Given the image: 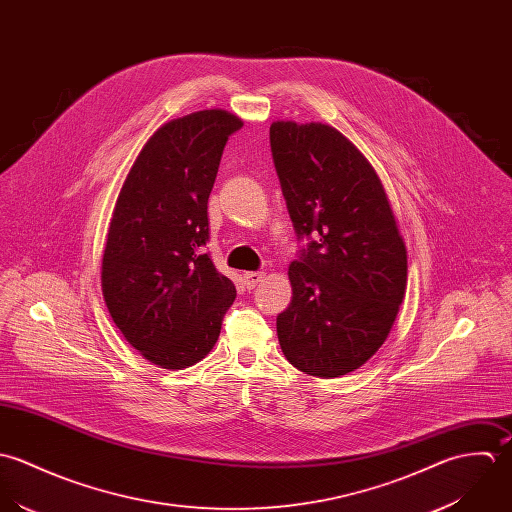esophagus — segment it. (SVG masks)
<instances>
[{
  "label": "esophagus",
  "instance_id": "34e87169",
  "mask_svg": "<svg viewBox=\"0 0 512 512\" xmlns=\"http://www.w3.org/2000/svg\"><path fill=\"white\" fill-rule=\"evenodd\" d=\"M263 277H265L263 271H249V273L243 275V283H245L247 289H253L257 283L263 281Z\"/></svg>",
  "mask_w": 512,
  "mask_h": 512
}]
</instances>
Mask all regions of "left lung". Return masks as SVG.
<instances>
[{
  "label": "left lung",
  "mask_w": 512,
  "mask_h": 512,
  "mask_svg": "<svg viewBox=\"0 0 512 512\" xmlns=\"http://www.w3.org/2000/svg\"><path fill=\"white\" fill-rule=\"evenodd\" d=\"M269 138L295 233L308 239L289 267L279 344L297 370L338 378L388 338L406 295V245L378 174L336 128L277 120Z\"/></svg>",
  "instance_id": "1"
}]
</instances>
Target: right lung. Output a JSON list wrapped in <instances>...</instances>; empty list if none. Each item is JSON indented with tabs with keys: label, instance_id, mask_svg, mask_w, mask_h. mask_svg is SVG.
<instances>
[{
	"label": "right lung",
	"instance_id": "obj_1",
	"mask_svg": "<svg viewBox=\"0 0 512 512\" xmlns=\"http://www.w3.org/2000/svg\"><path fill=\"white\" fill-rule=\"evenodd\" d=\"M241 126L219 108L166 122L140 150L112 211L104 303L124 338L166 370L209 354L237 295L204 245L221 154Z\"/></svg>",
	"mask_w": 512,
	"mask_h": 512
}]
</instances>
